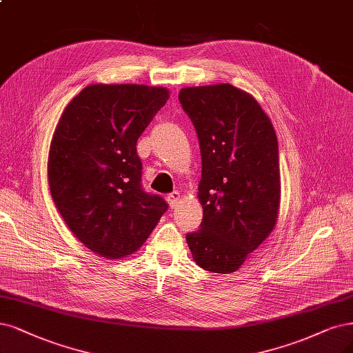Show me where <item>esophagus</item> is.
<instances>
[{"label":"esophagus","mask_w":353,"mask_h":353,"mask_svg":"<svg viewBox=\"0 0 353 353\" xmlns=\"http://www.w3.org/2000/svg\"><path fill=\"white\" fill-rule=\"evenodd\" d=\"M179 197H181L179 191H172L171 194H168L166 200H168V203H169V205H171V208H175V205L179 203Z\"/></svg>","instance_id":"34e87169"}]
</instances>
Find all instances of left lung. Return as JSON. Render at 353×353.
I'll list each match as a JSON object with an SVG mask.
<instances>
[{"label": "left lung", "instance_id": "1", "mask_svg": "<svg viewBox=\"0 0 353 353\" xmlns=\"http://www.w3.org/2000/svg\"><path fill=\"white\" fill-rule=\"evenodd\" d=\"M179 103L201 153L200 229L187 244L201 269L228 274L273 230L281 203L274 128L252 96L230 84L185 88Z\"/></svg>", "mask_w": 353, "mask_h": 353}]
</instances>
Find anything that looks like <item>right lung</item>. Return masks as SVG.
Masks as SVG:
<instances>
[{"label":"right lung","mask_w":353,"mask_h":353,"mask_svg":"<svg viewBox=\"0 0 353 353\" xmlns=\"http://www.w3.org/2000/svg\"><path fill=\"white\" fill-rule=\"evenodd\" d=\"M169 99L163 88L92 84L64 109L48 156L52 200L84 245L123 259L148 239L168 203L141 185L137 140Z\"/></svg>","instance_id":"add662e5"}]
</instances>
